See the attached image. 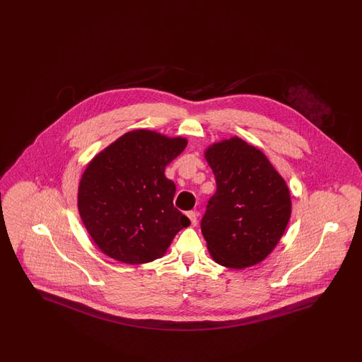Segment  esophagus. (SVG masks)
<instances>
[{
	"label": "esophagus",
	"mask_w": 362,
	"mask_h": 362,
	"mask_svg": "<svg viewBox=\"0 0 362 362\" xmlns=\"http://www.w3.org/2000/svg\"><path fill=\"white\" fill-rule=\"evenodd\" d=\"M187 217L189 218L191 225L195 226L197 223H198V214H197V211H189V213H187Z\"/></svg>",
	"instance_id": "obj_1"
}]
</instances>
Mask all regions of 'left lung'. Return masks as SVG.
I'll return each mask as SVG.
<instances>
[{"mask_svg": "<svg viewBox=\"0 0 362 362\" xmlns=\"http://www.w3.org/2000/svg\"><path fill=\"white\" fill-rule=\"evenodd\" d=\"M205 158L217 185L201 221L207 250L225 267L258 264L291 220L288 185L262 151L239 137L213 144Z\"/></svg>", "mask_w": 362, "mask_h": 362, "instance_id": "8db88e82", "label": "left lung"}]
</instances>
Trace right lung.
I'll list each match as a JSON object with an SVG mask.
<instances>
[{
  "label": "right lung",
  "instance_id": "right-lung-1",
  "mask_svg": "<svg viewBox=\"0 0 362 362\" xmlns=\"http://www.w3.org/2000/svg\"><path fill=\"white\" fill-rule=\"evenodd\" d=\"M187 146L183 137L138 129L95 156L78 186V213L100 251L129 264L161 258L189 220L173 206L165 167Z\"/></svg>",
  "mask_w": 362,
  "mask_h": 362
}]
</instances>
